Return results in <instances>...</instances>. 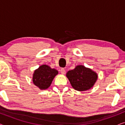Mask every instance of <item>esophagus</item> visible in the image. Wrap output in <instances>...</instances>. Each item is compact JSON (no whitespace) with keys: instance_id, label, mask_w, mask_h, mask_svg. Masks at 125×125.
I'll return each mask as SVG.
<instances>
[{"instance_id":"1","label":"esophagus","mask_w":125,"mask_h":125,"mask_svg":"<svg viewBox=\"0 0 125 125\" xmlns=\"http://www.w3.org/2000/svg\"><path fill=\"white\" fill-rule=\"evenodd\" d=\"M60 72H61V74H65V73H66L65 69L64 68H61V70H60Z\"/></svg>"}]
</instances>
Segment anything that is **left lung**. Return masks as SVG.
<instances>
[{
    "instance_id": "1",
    "label": "left lung",
    "mask_w": 125,
    "mask_h": 125,
    "mask_svg": "<svg viewBox=\"0 0 125 125\" xmlns=\"http://www.w3.org/2000/svg\"><path fill=\"white\" fill-rule=\"evenodd\" d=\"M66 77L72 86L78 91L90 89L96 82L98 76L95 72L83 65H77L66 73Z\"/></svg>"
}]
</instances>
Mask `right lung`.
Instances as JSON below:
<instances>
[{
	"mask_svg": "<svg viewBox=\"0 0 125 125\" xmlns=\"http://www.w3.org/2000/svg\"><path fill=\"white\" fill-rule=\"evenodd\" d=\"M57 74V70L52 69L47 65H42L34 72L32 81L40 89H47Z\"/></svg>",
	"mask_w": 125,
	"mask_h": 125,
	"instance_id": "right-lung-1",
	"label": "right lung"
}]
</instances>
